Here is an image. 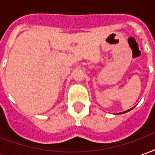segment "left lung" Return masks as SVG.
Segmentation results:
<instances>
[{
  "mask_svg": "<svg viewBox=\"0 0 155 155\" xmlns=\"http://www.w3.org/2000/svg\"><path fill=\"white\" fill-rule=\"evenodd\" d=\"M132 109H133V108H131V109H130V110H126V111H124V112H122V113H121V114H124V113H126V112H128V111L131 110H132Z\"/></svg>",
  "mask_w": 155,
  "mask_h": 155,
  "instance_id": "1",
  "label": "left lung"
}]
</instances>
